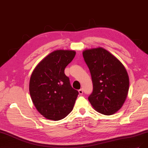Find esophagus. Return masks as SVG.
I'll return each instance as SVG.
<instances>
[{
	"mask_svg": "<svg viewBox=\"0 0 148 148\" xmlns=\"http://www.w3.org/2000/svg\"><path fill=\"white\" fill-rule=\"evenodd\" d=\"M79 95H82L83 94V90L82 89H80L79 90Z\"/></svg>",
	"mask_w": 148,
	"mask_h": 148,
	"instance_id": "esophagus-1",
	"label": "esophagus"
}]
</instances>
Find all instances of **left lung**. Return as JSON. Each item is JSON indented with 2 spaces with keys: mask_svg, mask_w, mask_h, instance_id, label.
I'll return each mask as SVG.
<instances>
[{
  "mask_svg": "<svg viewBox=\"0 0 148 148\" xmlns=\"http://www.w3.org/2000/svg\"><path fill=\"white\" fill-rule=\"evenodd\" d=\"M83 56L93 85L88 97L92 107L106 115L116 113L123 107L129 88V78L124 66L101 47L85 49Z\"/></svg>",
  "mask_w": 148,
  "mask_h": 148,
  "instance_id": "obj_1",
  "label": "left lung"
}]
</instances>
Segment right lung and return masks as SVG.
I'll return each mask as SVG.
<instances>
[{"label": "right lung", "mask_w": 148, "mask_h": 148, "mask_svg": "<svg viewBox=\"0 0 148 148\" xmlns=\"http://www.w3.org/2000/svg\"><path fill=\"white\" fill-rule=\"evenodd\" d=\"M73 50L49 53L33 71L29 92L33 103L42 116L58 121L71 112L79 92L73 89L64 69L75 56Z\"/></svg>", "instance_id": "1"}]
</instances>
